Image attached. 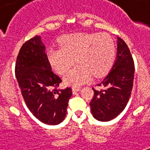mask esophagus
Listing matches in <instances>:
<instances>
[{"mask_svg": "<svg viewBox=\"0 0 150 150\" xmlns=\"http://www.w3.org/2000/svg\"><path fill=\"white\" fill-rule=\"evenodd\" d=\"M80 90H81V87H79V86H74V87H72L73 93H75L76 92L80 91Z\"/></svg>", "mask_w": 150, "mask_h": 150, "instance_id": "esophagus-1", "label": "esophagus"}]
</instances>
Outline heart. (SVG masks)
<instances>
[{
	"instance_id": "1",
	"label": "heart",
	"mask_w": 150,
	"mask_h": 150,
	"mask_svg": "<svg viewBox=\"0 0 150 150\" xmlns=\"http://www.w3.org/2000/svg\"><path fill=\"white\" fill-rule=\"evenodd\" d=\"M61 47H52L47 52L48 60L57 72L63 74L78 64L64 77L66 84L80 86L89 82L92 75L100 77L111 68L116 48L111 36L107 33H73L61 40Z\"/></svg>"
}]
</instances>
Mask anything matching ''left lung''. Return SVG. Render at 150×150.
I'll use <instances>...</instances> for the list:
<instances>
[{
	"mask_svg": "<svg viewBox=\"0 0 150 150\" xmlns=\"http://www.w3.org/2000/svg\"><path fill=\"white\" fill-rule=\"evenodd\" d=\"M135 65L129 48L117 37V57L108 75L99 83L103 89L93 88L94 96L89 103L93 116L98 121H109L123 111L132 90Z\"/></svg>",
	"mask_w": 150,
	"mask_h": 150,
	"instance_id": "left-lung-1",
	"label": "left lung"
}]
</instances>
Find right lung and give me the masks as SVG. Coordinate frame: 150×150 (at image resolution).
Segmentation results:
<instances>
[{
  "label": "right lung",
  "mask_w": 150,
  "mask_h": 150,
  "mask_svg": "<svg viewBox=\"0 0 150 150\" xmlns=\"http://www.w3.org/2000/svg\"><path fill=\"white\" fill-rule=\"evenodd\" d=\"M15 76L27 107L36 118L51 125L64 121L72 90L70 87L58 89L62 80L53 72L40 36L29 40L21 47L15 63Z\"/></svg>",
  "instance_id": "1"
}]
</instances>
